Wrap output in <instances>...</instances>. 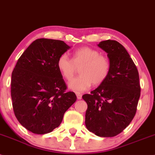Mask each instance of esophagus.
<instances>
[{
    "instance_id": "1",
    "label": "esophagus",
    "mask_w": 155,
    "mask_h": 155,
    "mask_svg": "<svg viewBox=\"0 0 155 155\" xmlns=\"http://www.w3.org/2000/svg\"><path fill=\"white\" fill-rule=\"evenodd\" d=\"M76 97H77L78 100H81V99L82 98V94H81V93L76 92Z\"/></svg>"
}]
</instances>
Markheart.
I'll use <instances>...</instances> for the list:
<instances>
[{
  "instance_id": "1",
  "label": "heart",
  "mask_w": 155,
  "mask_h": 155,
  "mask_svg": "<svg viewBox=\"0 0 155 155\" xmlns=\"http://www.w3.org/2000/svg\"><path fill=\"white\" fill-rule=\"evenodd\" d=\"M58 69L63 77L70 80L80 68L79 77L71 80L68 87L75 92H84L92 84L100 85L106 79L110 68V60L97 50L82 47L73 54L72 59L63 54L57 61Z\"/></svg>"
}]
</instances>
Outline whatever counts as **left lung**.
Listing matches in <instances>:
<instances>
[{"label":"left lung","instance_id":"left-lung-1","mask_svg":"<svg viewBox=\"0 0 155 155\" xmlns=\"http://www.w3.org/2000/svg\"><path fill=\"white\" fill-rule=\"evenodd\" d=\"M98 46L107 53L110 68L97 88L85 94L86 127L101 137L121 133L137 112L141 87L137 68L127 50L115 40L102 41Z\"/></svg>","mask_w":155,"mask_h":155}]
</instances>
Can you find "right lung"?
Returning a JSON list of instances; mask_svg holds the SVG:
<instances>
[{
    "label": "right lung",
    "mask_w": 155,
    "mask_h": 155,
    "mask_svg": "<svg viewBox=\"0 0 155 155\" xmlns=\"http://www.w3.org/2000/svg\"><path fill=\"white\" fill-rule=\"evenodd\" d=\"M69 48L63 41L37 39L18 58L12 74L11 94L15 116L28 131H53L76 102L75 93L66 92L57 67L58 58Z\"/></svg>",
    "instance_id": "obj_1"
}]
</instances>
